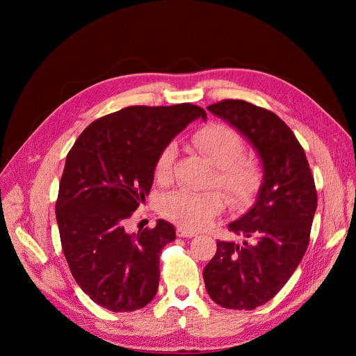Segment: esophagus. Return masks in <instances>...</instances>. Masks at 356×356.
I'll use <instances>...</instances> for the list:
<instances>
[{
	"label": "esophagus",
	"mask_w": 356,
	"mask_h": 356,
	"mask_svg": "<svg viewBox=\"0 0 356 356\" xmlns=\"http://www.w3.org/2000/svg\"><path fill=\"white\" fill-rule=\"evenodd\" d=\"M177 234L179 236V238H195V236H196L197 233H196V232H191V230H187V229L178 227V229H177Z\"/></svg>",
	"instance_id": "34e87169"
}]
</instances>
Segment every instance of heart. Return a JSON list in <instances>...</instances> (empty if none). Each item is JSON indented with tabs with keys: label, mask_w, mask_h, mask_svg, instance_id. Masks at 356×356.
<instances>
[{
	"label": "heart",
	"mask_w": 356,
	"mask_h": 356,
	"mask_svg": "<svg viewBox=\"0 0 356 356\" xmlns=\"http://www.w3.org/2000/svg\"><path fill=\"white\" fill-rule=\"evenodd\" d=\"M193 143L199 152L217 166L215 182L229 193L236 204L250 202L263 181L261 166L251 157L242 156L243 141L241 135L225 124L202 127L193 135ZM177 154L174 144L166 145L156 161V178L166 182L172 174ZM227 199L218 190L188 191L177 190L166 195L159 203L160 213L181 227L199 230L209 225L225 208Z\"/></svg>",
	"instance_id": "b5f03b06"
}]
</instances>
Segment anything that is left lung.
I'll list each match as a JSON object with an SVG mask.
<instances>
[{
    "label": "left lung",
    "mask_w": 356,
    "mask_h": 356,
    "mask_svg": "<svg viewBox=\"0 0 356 356\" xmlns=\"http://www.w3.org/2000/svg\"><path fill=\"white\" fill-rule=\"evenodd\" d=\"M208 110L242 134L261 159L263 182L254 207L229 224L243 242L218 241L203 268L215 303L252 310L282 289L307 250L318 204L315 181L303 147L275 113L241 99H224Z\"/></svg>",
    "instance_id": "8db88e82"
}]
</instances>
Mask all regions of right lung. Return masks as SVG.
I'll return each instance as SVG.
<instances>
[{"instance_id": "add662e5", "label": "right lung", "mask_w": 356, "mask_h": 356, "mask_svg": "<svg viewBox=\"0 0 356 356\" xmlns=\"http://www.w3.org/2000/svg\"><path fill=\"white\" fill-rule=\"evenodd\" d=\"M197 117L207 113L191 104L127 106L90 123L70 149L56 221L75 282L96 305L134 312L154 298L174 225L127 233L124 224L152 190L161 149Z\"/></svg>"}]
</instances>
